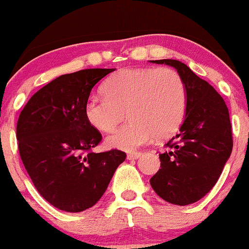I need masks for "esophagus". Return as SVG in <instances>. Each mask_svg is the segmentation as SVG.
I'll use <instances>...</instances> for the list:
<instances>
[{"instance_id": "esophagus-1", "label": "esophagus", "mask_w": 249, "mask_h": 249, "mask_svg": "<svg viewBox=\"0 0 249 249\" xmlns=\"http://www.w3.org/2000/svg\"><path fill=\"white\" fill-rule=\"evenodd\" d=\"M140 157H141V153H139V152H134V153L128 154L127 159L128 160H136V159H139Z\"/></svg>"}]
</instances>
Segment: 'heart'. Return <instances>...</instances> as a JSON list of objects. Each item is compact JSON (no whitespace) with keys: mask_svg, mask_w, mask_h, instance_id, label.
Wrapping results in <instances>:
<instances>
[{"mask_svg":"<svg viewBox=\"0 0 249 249\" xmlns=\"http://www.w3.org/2000/svg\"><path fill=\"white\" fill-rule=\"evenodd\" d=\"M106 98L90 97L84 106L88 124L111 132L127 111V124L106 139L110 149L133 152L171 136L183 122L188 93L183 78L168 68L122 69L103 85Z\"/></svg>","mask_w":249,"mask_h":249,"instance_id":"heart-1","label":"heart"}]
</instances>
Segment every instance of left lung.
<instances>
[{
    "label": "left lung",
    "instance_id": "1",
    "mask_svg": "<svg viewBox=\"0 0 249 249\" xmlns=\"http://www.w3.org/2000/svg\"><path fill=\"white\" fill-rule=\"evenodd\" d=\"M175 68L183 78L188 103L178 133L159 154V171L149 183L171 204L188 205L204 197L220 178L232 149L229 111L221 95L184 63L151 60Z\"/></svg>",
    "mask_w": 249,
    "mask_h": 249
}]
</instances>
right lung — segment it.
<instances>
[{
	"label": "right lung",
	"instance_id": "right-lung-1",
	"mask_svg": "<svg viewBox=\"0 0 249 249\" xmlns=\"http://www.w3.org/2000/svg\"><path fill=\"white\" fill-rule=\"evenodd\" d=\"M115 69H87L63 74L36 91L17 125L18 152L38 192L68 213L95 205L125 153H93L102 140L88 124L84 106L92 88Z\"/></svg>",
	"mask_w": 249,
	"mask_h": 249
}]
</instances>
